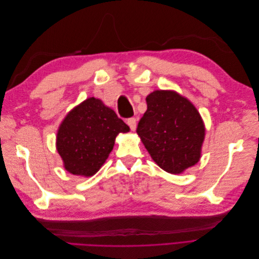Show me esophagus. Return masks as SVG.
<instances>
[{"mask_svg": "<svg viewBox=\"0 0 259 259\" xmlns=\"http://www.w3.org/2000/svg\"><path fill=\"white\" fill-rule=\"evenodd\" d=\"M126 123H127L130 128H131L133 132H134V131L136 130V119H135V117H131V119L127 120Z\"/></svg>", "mask_w": 259, "mask_h": 259, "instance_id": "34e87169", "label": "esophagus"}]
</instances>
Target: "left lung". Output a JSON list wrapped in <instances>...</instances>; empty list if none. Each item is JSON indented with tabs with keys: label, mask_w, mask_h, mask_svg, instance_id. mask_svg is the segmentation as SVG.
Wrapping results in <instances>:
<instances>
[{
	"label": "left lung",
	"mask_w": 259,
	"mask_h": 259,
	"mask_svg": "<svg viewBox=\"0 0 259 259\" xmlns=\"http://www.w3.org/2000/svg\"><path fill=\"white\" fill-rule=\"evenodd\" d=\"M137 134L152 160L167 173L182 174L201 159L205 125L191 101L175 91L149 94Z\"/></svg>",
	"instance_id": "left-lung-1"
}]
</instances>
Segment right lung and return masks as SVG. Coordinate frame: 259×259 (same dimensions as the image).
Instances as JSON below:
<instances>
[{"label": "right lung", "mask_w": 259, "mask_h": 259, "mask_svg": "<svg viewBox=\"0 0 259 259\" xmlns=\"http://www.w3.org/2000/svg\"><path fill=\"white\" fill-rule=\"evenodd\" d=\"M130 127L111 108L90 97L70 110L60 123L56 149L70 174L95 175L112 151L116 136Z\"/></svg>", "instance_id": "add662e5"}]
</instances>
